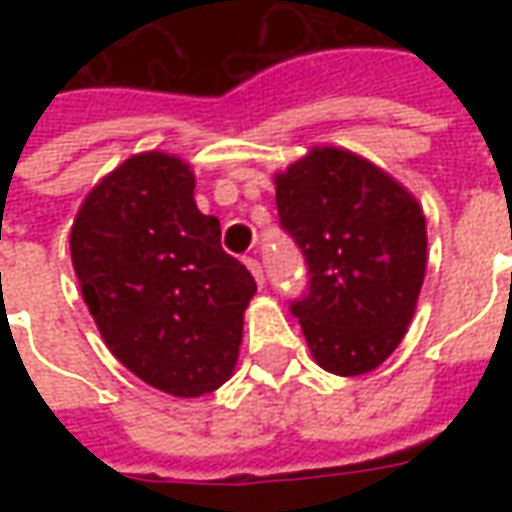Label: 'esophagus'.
Listing matches in <instances>:
<instances>
[{
    "mask_svg": "<svg viewBox=\"0 0 512 512\" xmlns=\"http://www.w3.org/2000/svg\"><path fill=\"white\" fill-rule=\"evenodd\" d=\"M246 268L252 271V277L257 279V285H263V282H266V277H263V266H260V260H257V257H246Z\"/></svg>",
    "mask_w": 512,
    "mask_h": 512,
    "instance_id": "esophagus-1",
    "label": "esophagus"
}]
</instances>
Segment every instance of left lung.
<instances>
[{"mask_svg": "<svg viewBox=\"0 0 512 512\" xmlns=\"http://www.w3.org/2000/svg\"><path fill=\"white\" fill-rule=\"evenodd\" d=\"M274 183L279 224L307 263L310 285L290 312L315 362L334 376L376 370L403 340L425 279L419 202L343 147H315Z\"/></svg>", "mask_w": 512, "mask_h": 512, "instance_id": "left-lung-1", "label": "left lung"}]
</instances>
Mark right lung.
I'll return each mask as SVG.
<instances>
[{
  "label": "right lung",
  "mask_w": 512,
  "mask_h": 512,
  "mask_svg": "<svg viewBox=\"0 0 512 512\" xmlns=\"http://www.w3.org/2000/svg\"><path fill=\"white\" fill-rule=\"evenodd\" d=\"M71 260L106 348L145 384L200 397L233 376L257 285L197 208L183 158L150 150L112 169L73 219Z\"/></svg>",
  "instance_id": "add662e5"
}]
</instances>
